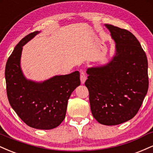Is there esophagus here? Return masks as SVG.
<instances>
[{
    "instance_id": "34e87169",
    "label": "esophagus",
    "mask_w": 153,
    "mask_h": 153,
    "mask_svg": "<svg viewBox=\"0 0 153 153\" xmlns=\"http://www.w3.org/2000/svg\"><path fill=\"white\" fill-rule=\"evenodd\" d=\"M86 79H87V78H86V75H85V73L82 71L80 72V81H81V83L82 84L85 83Z\"/></svg>"
}]
</instances>
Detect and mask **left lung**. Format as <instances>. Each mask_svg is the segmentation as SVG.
I'll list each match as a JSON object with an SVG mask.
<instances>
[{
	"label": "left lung",
	"mask_w": 153,
	"mask_h": 153,
	"mask_svg": "<svg viewBox=\"0 0 153 153\" xmlns=\"http://www.w3.org/2000/svg\"><path fill=\"white\" fill-rule=\"evenodd\" d=\"M115 42L105 64L91 67L85 82L94 117L103 125H117L137 114L148 90V63L137 38L126 29L104 25Z\"/></svg>",
	"instance_id": "8db88e82"
}]
</instances>
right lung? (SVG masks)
I'll list each match as a JSON object with an SVG mask.
<instances>
[{
	"mask_svg": "<svg viewBox=\"0 0 153 153\" xmlns=\"http://www.w3.org/2000/svg\"><path fill=\"white\" fill-rule=\"evenodd\" d=\"M41 31L23 38L15 47L6 62L5 78L10 106L29 127L52 129L65 117L68 101L80 85V73L54 75L44 81L27 79L21 67L23 47Z\"/></svg>",
	"mask_w": 153,
	"mask_h": 153,
	"instance_id": "obj_1",
	"label": "right lung"
}]
</instances>
